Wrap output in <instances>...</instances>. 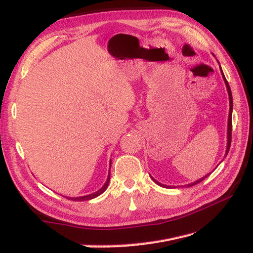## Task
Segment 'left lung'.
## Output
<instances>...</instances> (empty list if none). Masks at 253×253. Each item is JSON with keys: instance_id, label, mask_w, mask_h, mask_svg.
Segmentation results:
<instances>
[{"instance_id": "obj_1", "label": "left lung", "mask_w": 253, "mask_h": 253, "mask_svg": "<svg viewBox=\"0 0 253 253\" xmlns=\"http://www.w3.org/2000/svg\"><path fill=\"white\" fill-rule=\"evenodd\" d=\"M220 71H221V67H220ZM221 75H223L224 81H225V83H226L227 90H228V95H229V101H230V111H229V118H228V144H227V150H226V155H227V154H228V152H229V149H230V145H231V139H232L231 133H232V109H233V101H232V94H231L230 86H229V83H228V81H227V80H226V78H225V75H224L223 71H221ZM206 177H207V176H205V177H203V178H201V179L196 180L195 182L190 183V185H188V186H189V187H192V186L196 185V183H200V182H201V181H203ZM152 179L154 180V181L157 183V185H159V186L165 187V188H171V187H169V186H166V185H163V183L158 182L156 179H154L153 177H152Z\"/></svg>"}]
</instances>
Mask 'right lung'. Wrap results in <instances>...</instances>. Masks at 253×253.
I'll list each match as a JSON object with an SVG mask.
<instances>
[{"instance_id": "1", "label": "right lung", "mask_w": 253, "mask_h": 253, "mask_svg": "<svg viewBox=\"0 0 253 253\" xmlns=\"http://www.w3.org/2000/svg\"><path fill=\"white\" fill-rule=\"evenodd\" d=\"M110 176H111V172H110V174H109V177H108V179H106V182L104 183V186L100 189V190H98L97 192H95V193H91V194H89V195H85V196H80V197H66V198H68V200H72V201H79V202H83V201H88V200H91V198H95V197H97V196H99L100 194H102L104 191L106 190V188H108V186H109V182H110Z\"/></svg>"}]
</instances>
